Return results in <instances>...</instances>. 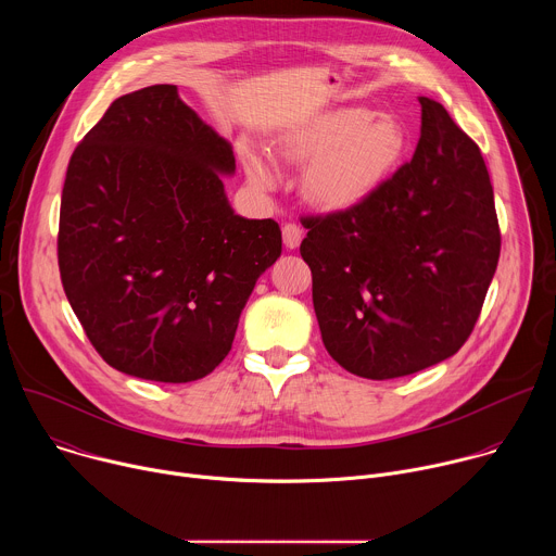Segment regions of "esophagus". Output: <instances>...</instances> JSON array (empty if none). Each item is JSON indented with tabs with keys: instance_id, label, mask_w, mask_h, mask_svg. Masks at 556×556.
<instances>
[{
	"instance_id": "esophagus-1",
	"label": "esophagus",
	"mask_w": 556,
	"mask_h": 556,
	"mask_svg": "<svg viewBox=\"0 0 556 556\" xmlns=\"http://www.w3.org/2000/svg\"><path fill=\"white\" fill-rule=\"evenodd\" d=\"M281 235H283V247H286L288 251L299 249V244H301V240H303V232H301V228H299L296 224H283Z\"/></svg>"
}]
</instances>
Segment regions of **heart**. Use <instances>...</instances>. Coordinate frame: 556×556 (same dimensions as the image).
I'll return each instance as SVG.
<instances>
[{
    "instance_id": "obj_1",
    "label": "heart",
    "mask_w": 556,
    "mask_h": 556,
    "mask_svg": "<svg viewBox=\"0 0 556 556\" xmlns=\"http://www.w3.org/2000/svg\"><path fill=\"white\" fill-rule=\"evenodd\" d=\"M407 136L393 116L348 105L312 114L290 127L279 151L307 165L301 178L303 198L321 211H350L367 202L399 167ZM247 174L260 189H273L277 174L257 151L244 155Z\"/></svg>"
}]
</instances>
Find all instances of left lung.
<instances>
[{
	"label": "left lung",
	"mask_w": 556,
	"mask_h": 556,
	"mask_svg": "<svg viewBox=\"0 0 556 556\" xmlns=\"http://www.w3.org/2000/svg\"><path fill=\"white\" fill-rule=\"evenodd\" d=\"M418 101L412 161L361 206L301 219L324 345L350 374L371 380L453 356L478 321L500 262L480 147L438 101Z\"/></svg>",
	"instance_id": "1"
}]
</instances>
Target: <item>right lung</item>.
<instances>
[{
  "label": "right lung",
  "mask_w": 556,
  "mask_h": 556,
  "mask_svg": "<svg viewBox=\"0 0 556 556\" xmlns=\"http://www.w3.org/2000/svg\"><path fill=\"white\" fill-rule=\"evenodd\" d=\"M230 142L176 86L116 99L70 157L59 270L90 343L114 369L191 382L230 352L240 314L281 255L275 219L237 215Z\"/></svg>",
  "instance_id": "add662e5"
}]
</instances>
